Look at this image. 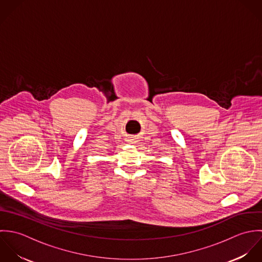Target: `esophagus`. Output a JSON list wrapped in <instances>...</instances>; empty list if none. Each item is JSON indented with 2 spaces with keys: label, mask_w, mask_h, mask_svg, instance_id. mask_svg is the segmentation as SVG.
Returning <instances> with one entry per match:
<instances>
[{
  "label": "esophagus",
  "mask_w": 262,
  "mask_h": 262,
  "mask_svg": "<svg viewBox=\"0 0 262 262\" xmlns=\"http://www.w3.org/2000/svg\"><path fill=\"white\" fill-rule=\"evenodd\" d=\"M127 142H128L130 145H134V144H136L138 141H137L136 139H134V138H129V139L127 140Z\"/></svg>",
  "instance_id": "1"
}]
</instances>
